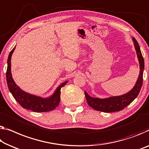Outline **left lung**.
<instances>
[{"label":"left lung","mask_w":149,"mask_h":149,"mask_svg":"<svg viewBox=\"0 0 149 149\" xmlns=\"http://www.w3.org/2000/svg\"><path fill=\"white\" fill-rule=\"evenodd\" d=\"M134 42V49L136 50L137 58L139 62L140 72L138 79L133 87L129 92L126 94L116 96H110L105 98L94 97L90 96L86 91H84L86 101L88 105L94 108V110L104 112H114L123 110L124 108L132 102L138 96L140 91L143 85V77L144 68H145V61L141 52L139 45L134 37H132Z\"/></svg>","instance_id":"obj_1"}]
</instances>
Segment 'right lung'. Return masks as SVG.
<instances>
[{
	"label": "right lung",
	"instance_id": "1",
	"mask_svg": "<svg viewBox=\"0 0 149 149\" xmlns=\"http://www.w3.org/2000/svg\"><path fill=\"white\" fill-rule=\"evenodd\" d=\"M15 47L10 52L7 59V70H6V77L7 86L10 92L16 101L22 107L26 110H30L35 112H45L53 110L60 102L61 89L63 87L68 81H65L60 84L56 88L52 96L43 97L31 94L23 91L15 83L12 77L11 73V57L15 49Z\"/></svg>",
	"mask_w": 149,
	"mask_h": 149
}]
</instances>
